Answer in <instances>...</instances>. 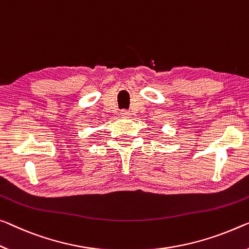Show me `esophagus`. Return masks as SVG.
Here are the masks:
<instances>
[{
  "instance_id": "obj_1",
  "label": "esophagus",
  "mask_w": 249,
  "mask_h": 249,
  "mask_svg": "<svg viewBox=\"0 0 249 249\" xmlns=\"http://www.w3.org/2000/svg\"><path fill=\"white\" fill-rule=\"evenodd\" d=\"M120 114L122 117H129L130 116V111H128V110H121Z\"/></svg>"
}]
</instances>
